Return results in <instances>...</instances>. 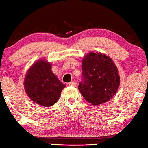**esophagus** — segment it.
<instances>
[{
    "label": "esophagus",
    "instance_id": "obj_1",
    "mask_svg": "<svg viewBox=\"0 0 148 148\" xmlns=\"http://www.w3.org/2000/svg\"><path fill=\"white\" fill-rule=\"evenodd\" d=\"M69 86H72V87H75L76 86V84H75V82H69Z\"/></svg>",
    "mask_w": 148,
    "mask_h": 148
}]
</instances>
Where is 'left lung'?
I'll use <instances>...</instances> for the list:
<instances>
[{
	"mask_svg": "<svg viewBox=\"0 0 148 148\" xmlns=\"http://www.w3.org/2000/svg\"><path fill=\"white\" fill-rule=\"evenodd\" d=\"M81 94L94 106L107 103L115 95L120 85L118 70L110 57L100 52H89L82 59Z\"/></svg>",
	"mask_w": 148,
	"mask_h": 148,
	"instance_id": "left-lung-1",
	"label": "left lung"
}]
</instances>
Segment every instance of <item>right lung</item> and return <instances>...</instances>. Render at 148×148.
<instances>
[{"label": "right lung", "mask_w": 148, "mask_h": 148, "mask_svg": "<svg viewBox=\"0 0 148 148\" xmlns=\"http://www.w3.org/2000/svg\"><path fill=\"white\" fill-rule=\"evenodd\" d=\"M25 92L36 104L45 107L58 102L66 84L51 71V64L39 59L29 68L24 81Z\"/></svg>", "instance_id": "1"}]
</instances>
